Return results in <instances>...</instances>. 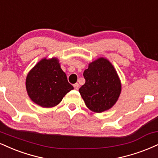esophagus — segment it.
Returning a JSON list of instances; mask_svg holds the SVG:
<instances>
[{"label": "esophagus", "mask_w": 158, "mask_h": 158, "mask_svg": "<svg viewBox=\"0 0 158 158\" xmlns=\"http://www.w3.org/2000/svg\"><path fill=\"white\" fill-rule=\"evenodd\" d=\"M79 84H78V83H76V84H74L73 85V87H74V89H75V90H78V89H79Z\"/></svg>", "instance_id": "obj_1"}]
</instances>
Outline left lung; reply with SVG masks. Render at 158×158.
I'll return each instance as SVG.
<instances>
[{
  "instance_id": "1",
  "label": "left lung",
  "mask_w": 158,
  "mask_h": 158,
  "mask_svg": "<svg viewBox=\"0 0 158 158\" xmlns=\"http://www.w3.org/2000/svg\"><path fill=\"white\" fill-rule=\"evenodd\" d=\"M85 83L79 93L86 106L95 113L111 108L120 96L121 84L113 65L101 57L89 64L83 73Z\"/></svg>"
}]
</instances>
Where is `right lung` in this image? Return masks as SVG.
<instances>
[{
  "mask_svg": "<svg viewBox=\"0 0 158 158\" xmlns=\"http://www.w3.org/2000/svg\"><path fill=\"white\" fill-rule=\"evenodd\" d=\"M26 87L31 101L43 107L57 105L73 89L56 58L40 61L28 73Z\"/></svg>",
  "mask_w": 158,
  "mask_h": 158,
  "instance_id": "obj_1",
  "label": "right lung"
}]
</instances>
